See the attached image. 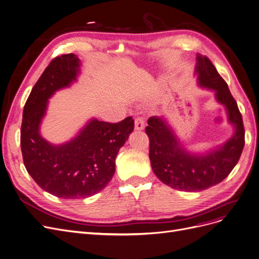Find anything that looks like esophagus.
Here are the masks:
<instances>
[{"mask_svg":"<svg viewBox=\"0 0 259 259\" xmlns=\"http://www.w3.org/2000/svg\"><path fill=\"white\" fill-rule=\"evenodd\" d=\"M144 128V120L143 118H137L135 120V130L142 131Z\"/></svg>","mask_w":259,"mask_h":259,"instance_id":"obj_1","label":"esophagus"}]
</instances>
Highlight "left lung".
I'll use <instances>...</instances> for the list:
<instances>
[{
    "label": "left lung",
    "instance_id": "8db88e82",
    "mask_svg": "<svg viewBox=\"0 0 259 259\" xmlns=\"http://www.w3.org/2000/svg\"><path fill=\"white\" fill-rule=\"evenodd\" d=\"M197 85L214 92L215 100L226 109L232 136L203 152L188 150L166 117H151L145 132L150 138V160L160 181L171 189L200 192L223 181L238 162L244 146L242 117L228 84L206 57L197 54Z\"/></svg>",
    "mask_w": 259,
    "mask_h": 259
}]
</instances>
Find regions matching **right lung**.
<instances>
[{"label":"right lung","mask_w":259,"mask_h":259,"mask_svg":"<svg viewBox=\"0 0 259 259\" xmlns=\"http://www.w3.org/2000/svg\"><path fill=\"white\" fill-rule=\"evenodd\" d=\"M81 60L73 54L54 59L24 106L21 150L28 174L45 192L80 199L102 191L115 174V160L134 130L127 117L118 123L90 119L68 141L55 144L41 134L49 99L78 81Z\"/></svg>","instance_id":"1"}]
</instances>
